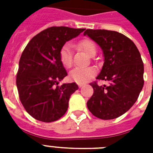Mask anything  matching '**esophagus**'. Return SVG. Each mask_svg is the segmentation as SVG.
Returning <instances> with one entry per match:
<instances>
[{"label": "esophagus", "instance_id": "34e87169", "mask_svg": "<svg viewBox=\"0 0 153 153\" xmlns=\"http://www.w3.org/2000/svg\"><path fill=\"white\" fill-rule=\"evenodd\" d=\"M78 85H79V88H81V87H82L84 85V83H78Z\"/></svg>", "mask_w": 153, "mask_h": 153}]
</instances>
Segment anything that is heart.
<instances>
[{"instance_id": "1", "label": "heart", "mask_w": 153, "mask_h": 153, "mask_svg": "<svg viewBox=\"0 0 153 153\" xmlns=\"http://www.w3.org/2000/svg\"><path fill=\"white\" fill-rule=\"evenodd\" d=\"M78 47L80 50L85 51L90 56L96 54L97 51V47L93 40L90 39H84L78 43ZM59 57L61 64L65 68H70L72 66L73 58L71 46L69 43L63 45L59 52ZM96 70L92 67L88 68H76L70 72V78L73 81L78 83L85 82L90 80L96 75Z\"/></svg>"}]
</instances>
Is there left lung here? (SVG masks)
<instances>
[{
	"mask_svg": "<svg viewBox=\"0 0 153 153\" xmlns=\"http://www.w3.org/2000/svg\"><path fill=\"white\" fill-rule=\"evenodd\" d=\"M104 53V64L96 79L108 82L90 83L93 94L87 106L95 117L111 120L121 116L134 104L144 85V65L133 41L116 31L86 29Z\"/></svg>",
	"mask_w": 153,
	"mask_h": 153,
	"instance_id": "obj_1",
	"label": "left lung"
}]
</instances>
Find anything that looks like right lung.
Instances as JSON below:
<instances>
[{
    "label": "right lung",
    "instance_id": "add662e5",
    "mask_svg": "<svg viewBox=\"0 0 153 153\" xmlns=\"http://www.w3.org/2000/svg\"><path fill=\"white\" fill-rule=\"evenodd\" d=\"M85 29L50 27L32 38L24 49L16 85L22 104L33 118L50 123L66 113L70 96L79 87L75 82L57 85L68 75L59 52L67 41Z\"/></svg>",
    "mask_w": 153,
    "mask_h": 153
}]
</instances>
